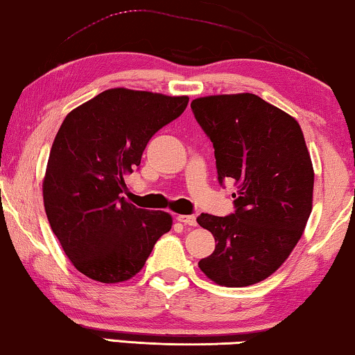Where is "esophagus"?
<instances>
[{
	"label": "esophagus",
	"instance_id": "1",
	"mask_svg": "<svg viewBox=\"0 0 355 355\" xmlns=\"http://www.w3.org/2000/svg\"><path fill=\"white\" fill-rule=\"evenodd\" d=\"M176 220L182 225H189V226H196L197 225V218L193 215H178Z\"/></svg>",
	"mask_w": 355,
	"mask_h": 355
}]
</instances>
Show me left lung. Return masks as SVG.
I'll return each mask as SVG.
<instances>
[{"instance_id": "8db88e82", "label": "left lung", "mask_w": 355, "mask_h": 355, "mask_svg": "<svg viewBox=\"0 0 355 355\" xmlns=\"http://www.w3.org/2000/svg\"><path fill=\"white\" fill-rule=\"evenodd\" d=\"M191 108L213 142L218 179L237 186L232 215L197 218L216 242L198 266L226 288L260 283L291 255L312 213L315 174L302 129L254 94L202 96Z\"/></svg>"}]
</instances>
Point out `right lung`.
Returning <instances> with one entry per match:
<instances>
[{
	"instance_id": "right-lung-1",
	"label": "right lung",
	"mask_w": 355,
	"mask_h": 355,
	"mask_svg": "<svg viewBox=\"0 0 355 355\" xmlns=\"http://www.w3.org/2000/svg\"><path fill=\"white\" fill-rule=\"evenodd\" d=\"M187 103L184 95L110 89L62 121L43 178V205L67 259L87 278L130 279L171 230L169 213L137 208L121 193L148 140Z\"/></svg>"
}]
</instances>
